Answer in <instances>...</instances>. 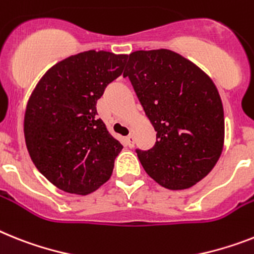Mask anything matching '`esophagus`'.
<instances>
[{"label":"esophagus","mask_w":254,"mask_h":254,"mask_svg":"<svg viewBox=\"0 0 254 254\" xmlns=\"http://www.w3.org/2000/svg\"><path fill=\"white\" fill-rule=\"evenodd\" d=\"M127 144L129 147L134 146V135H133V134H129V135L127 137Z\"/></svg>","instance_id":"esophagus-1"}]
</instances>
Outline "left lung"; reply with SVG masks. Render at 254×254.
<instances>
[{
	"label": "left lung",
	"instance_id": "1",
	"mask_svg": "<svg viewBox=\"0 0 254 254\" xmlns=\"http://www.w3.org/2000/svg\"><path fill=\"white\" fill-rule=\"evenodd\" d=\"M124 77L156 130V143L137 150L147 174L165 189L185 190L208 176L225 139L223 106L216 85L191 61L172 50L129 55Z\"/></svg>",
	"mask_w": 254,
	"mask_h": 254
}]
</instances>
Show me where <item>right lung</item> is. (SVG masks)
I'll return each mask as SVG.
<instances>
[{"instance_id":"right-lung-1","label":"right lung","mask_w":254,"mask_h":254,"mask_svg":"<svg viewBox=\"0 0 254 254\" xmlns=\"http://www.w3.org/2000/svg\"><path fill=\"white\" fill-rule=\"evenodd\" d=\"M127 58L103 50L71 55L53 65L29 97L27 150L38 172L65 192L91 193L112 174L123 144L97 117V101Z\"/></svg>"}]
</instances>
